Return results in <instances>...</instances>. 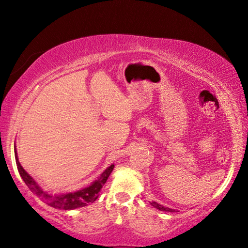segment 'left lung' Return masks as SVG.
<instances>
[{"label":"left lung","mask_w":248,"mask_h":248,"mask_svg":"<svg viewBox=\"0 0 248 248\" xmlns=\"http://www.w3.org/2000/svg\"><path fill=\"white\" fill-rule=\"evenodd\" d=\"M150 204L154 206V208H155V209H158V210H160V211H166V212H176V210L175 209H170V208H168V206H164V205H161V204H159V203H157V202H155V201H152Z\"/></svg>","instance_id":"left-lung-1"}]
</instances>
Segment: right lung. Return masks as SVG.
Returning a JSON list of instances; mask_svg holds the SVG:
<instances>
[{"instance_id":"1","label":"right lung","mask_w":248,"mask_h":248,"mask_svg":"<svg viewBox=\"0 0 248 248\" xmlns=\"http://www.w3.org/2000/svg\"><path fill=\"white\" fill-rule=\"evenodd\" d=\"M15 155H16V167H18L19 174L23 179V182L26 183V185L28 186L30 191L33 194H36L38 198L42 200L43 202L47 203V204L53 206L55 209H62V210H74L78 208H82L89 204V203H93L99 196L100 189L103 188V186L106 181L109 177L110 172L114 169V164L110 165L109 167H107L103 171V174L99 176V178L91 183L87 187L81 188L79 191L76 192H67L63 193V194H49L44 191L40 186L37 184V182L27 172L21 164L19 162L18 154H16V149L15 144Z\"/></svg>"}]
</instances>
